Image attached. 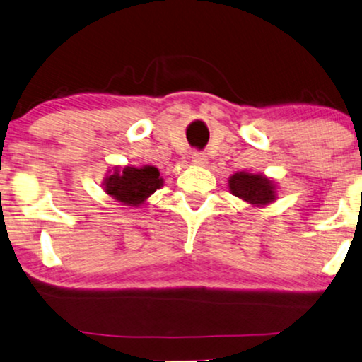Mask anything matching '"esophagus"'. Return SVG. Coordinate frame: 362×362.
Segmentation results:
<instances>
[{"mask_svg": "<svg viewBox=\"0 0 362 362\" xmlns=\"http://www.w3.org/2000/svg\"><path fill=\"white\" fill-rule=\"evenodd\" d=\"M191 161H192V165H196V166H206L207 165L206 155H204V153H199V151L192 153Z\"/></svg>", "mask_w": 362, "mask_h": 362, "instance_id": "34e87169", "label": "esophagus"}]
</instances>
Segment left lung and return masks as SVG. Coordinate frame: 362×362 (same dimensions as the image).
I'll list each match as a JSON object with an SVG mask.
<instances>
[{
	"label": "left lung",
	"instance_id": "left-lung-1",
	"mask_svg": "<svg viewBox=\"0 0 362 362\" xmlns=\"http://www.w3.org/2000/svg\"><path fill=\"white\" fill-rule=\"evenodd\" d=\"M229 191L239 199L255 207L267 206L276 199L275 181L260 173H234L229 177Z\"/></svg>",
	"mask_w": 362,
	"mask_h": 362
}]
</instances>
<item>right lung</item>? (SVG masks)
Masks as SVG:
<instances>
[{
	"label": "right lung",
	"mask_w": 362,
	"mask_h": 362,
	"mask_svg": "<svg viewBox=\"0 0 362 362\" xmlns=\"http://www.w3.org/2000/svg\"><path fill=\"white\" fill-rule=\"evenodd\" d=\"M163 177L155 166H115L103 180V191L123 206H143L156 189L163 186Z\"/></svg>",
	"instance_id": "1"
}]
</instances>
